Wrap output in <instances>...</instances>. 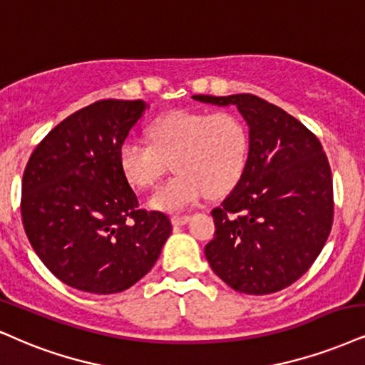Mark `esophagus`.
Listing matches in <instances>:
<instances>
[{"mask_svg": "<svg viewBox=\"0 0 365 365\" xmlns=\"http://www.w3.org/2000/svg\"><path fill=\"white\" fill-rule=\"evenodd\" d=\"M170 222H173V225H184L190 222V215H174Z\"/></svg>", "mask_w": 365, "mask_h": 365, "instance_id": "34e87169", "label": "esophagus"}]
</instances>
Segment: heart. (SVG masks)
Segmentation results:
<instances>
[{"label": "heart", "instance_id": "b5f03b06", "mask_svg": "<svg viewBox=\"0 0 365 365\" xmlns=\"http://www.w3.org/2000/svg\"><path fill=\"white\" fill-rule=\"evenodd\" d=\"M147 138L150 145L125 142L118 165L130 186L147 191L170 164L175 174L150 200L157 210H182L205 192L225 196L240 182L249 164V128L233 111H173L148 127Z\"/></svg>", "mask_w": 365, "mask_h": 365}]
</instances>
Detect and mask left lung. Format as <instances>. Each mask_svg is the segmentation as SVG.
<instances>
[{"mask_svg":"<svg viewBox=\"0 0 365 365\" xmlns=\"http://www.w3.org/2000/svg\"><path fill=\"white\" fill-rule=\"evenodd\" d=\"M192 98L235 105L250 135L245 174L211 211L215 237L206 259L238 292L284 289L312 267L334 223V181L322 143L299 120L254 94Z\"/></svg>","mask_w":365,"mask_h":365,"instance_id":"1","label":"left lung"}]
</instances>
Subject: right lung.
<instances>
[{"label": "right lung", "instance_id": "right-lung-1", "mask_svg": "<svg viewBox=\"0 0 365 365\" xmlns=\"http://www.w3.org/2000/svg\"><path fill=\"white\" fill-rule=\"evenodd\" d=\"M145 110L101 100L45 135L21 181V222L35 254L67 286L94 294L132 287L154 267L173 225L138 208L118 152Z\"/></svg>", "mask_w": 365, "mask_h": 365}]
</instances>
